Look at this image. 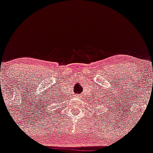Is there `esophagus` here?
Listing matches in <instances>:
<instances>
[{"label": "esophagus", "instance_id": "34e87169", "mask_svg": "<svg viewBox=\"0 0 153 153\" xmlns=\"http://www.w3.org/2000/svg\"><path fill=\"white\" fill-rule=\"evenodd\" d=\"M76 98H79V96H76Z\"/></svg>", "mask_w": 153, "mask_h": 153}]
</instances>
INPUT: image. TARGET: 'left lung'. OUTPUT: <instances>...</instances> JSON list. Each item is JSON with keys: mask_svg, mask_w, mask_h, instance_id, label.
<instances>
[{"mask_svg": "<svg viewBox=\"0 0 153 153\" xmlns=\"http://www.w3.org/2000/svg\"><path fill=\"white\" fill-rule=\"evenodd\" d=\"M96 101H97V100H96ZM97 102H98V101H97Z\"/></svg>", "mask_w": 153, "mask_h": 153, "instance_id": "left-lung-1", "label": "left lung"}]
</instances>
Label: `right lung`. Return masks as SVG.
<instances>
[{
  "instance_id": "add662e5",
  "label": "right lung",
  "mask_w": 153,
  "mask_h": 153,
  "mask_svg": "<svg viewBox=\"0 0 153 153\" xmlns=\"http://www.w3.org/2000/svg\"><path fill=\"white\" fill-rule=\"evenodd\" d=\"M54 101H55V100H54V101H53V102H54ZM53 102H52V103H53ZM55 103H56V102H55ZM51 109H52V108H51Z\"/></svg>"
}]
</instances>
